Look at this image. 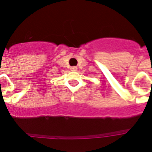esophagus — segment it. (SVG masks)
I'll return each instance as SVG.
<instances>
[{"mask_svg":"<svg viewBox=\"0 0 152 152\" xmlns=\"http://www.w3.org/2000/svg\"><path fill=\"white\" fill-rule=\"evenodd\" d=\"M70 69H71V71H76V70H77V67L72 66L70 68Z\"/></svg>","mask_w":152,"mask_h":152,"instance_id":"obj_1","label":"esophagus"}]
</instances>
